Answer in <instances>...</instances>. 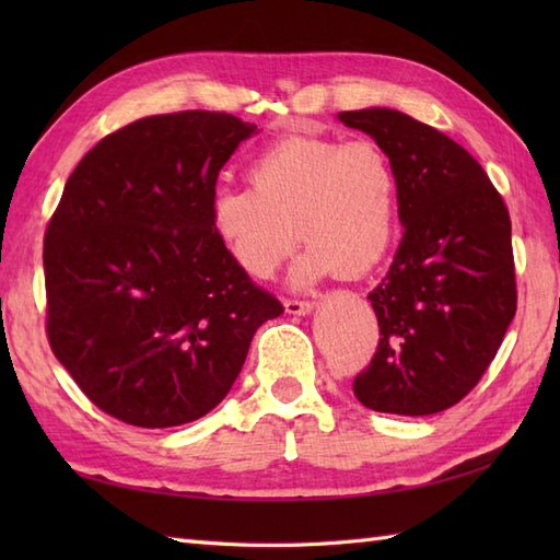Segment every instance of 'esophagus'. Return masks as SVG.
<instances>
[{"instance_id":"1","label":"esophagus","mask_w":560,"mask_h":560,"mask_svg":"<svg viewBox=\"0 0 560 560\" xmlns=\"http://www.w3.org/2000/svg\"><path fill=\"white\" fill-rule=\"evenodd\" d=\"M283 307H287L289 315H307L315 307L313 301H299V299H289L283 301Z\"/></svg>"}]
</instances>
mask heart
Returning a JSON list of instances; mask_svg holds the SVG:
<instances>
[{
  "label": "heart",
  "mask_w": 560,
  "mask_h": 560,
  "mask_svg": "<svg viewBox=\"0 0 560 560\" xmlns=\"http://www.w3.org/2000/svg\"><path fill=\"white\" fill-rule=\"evenodd\" d=\"M249 187H219L209 217L225 253L253 279H271L305 243L293 281L335 271L359 279L389 253L397 233L399 180L373 141L293 135L247 165Z\"/></svg>",
  "instance_id": "heart-1"
}]
</instances>
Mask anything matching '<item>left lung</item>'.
<instances>
[{
	"label": "left lung",
	"instance_id": "8db88e82",
	"mask_svg": "<svg viewBox=\"0 0 560 560\" xmlns=\"http://www.w3.org/2000/svg\"><path fill=\"white\" fill-rule=\"evenodd\" d=\"M371 135L399 180L401 243L368 293L380 341L355 375L363 407L428 416L477 387L517 311L510 213L457 141L389 108L339 113Z\"/></svg>",
	"mask_w": 560,
	"mask_h": 560
}]
</instances>
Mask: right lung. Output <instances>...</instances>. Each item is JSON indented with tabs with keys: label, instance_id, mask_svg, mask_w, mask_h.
<instances>
[{
	"label": "right lung",
	"instance_id": "obj_1",
	"mask_svg": "<svg viewBox=\"0 0 560 560\" xmlns=\"http://www.w3.org/2000/svg\"><path fill=\"white\" fill-rule=\"evenodd\" d=\"M255 125L151 115L101 139L45 231L47 341L129 425L197 421L229 395L255 331L283 313L213 233L219 171Z\"/></svg>",
	"mask_w": 560,
	"mask_h": 560
}]
</instances>
